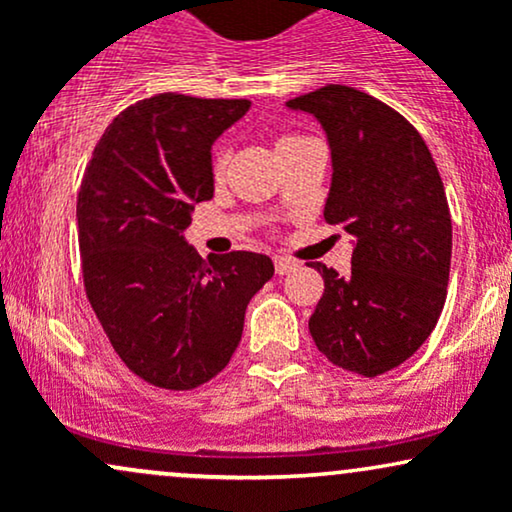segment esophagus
<instances>
[{"label": "esophagus", "instance_id": "esophagus-1", "mask_svg": "<svg viewBox=\"0 0 512 512\" xmlns=\"http://www.w3.org/2000/svg\"><path fill=\"white\" fill-rule=\"evenodd\" d=\"M274 267H276V274H289L298 267V262L289 260V257H274Z\"/></svg>", "mask_w": 512, "mask_h": 512}]
</instances>
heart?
I'll return each instance as SVG.
<instances>
[{"label":"heart","instance_id":"obj_1","mask_svg":"<svg viewBox=\"0 0 512 512\" xmlns=\"http://www.w3.org/2000/svg\"><path fill=\"white\" fill-rule=\"evenodd\" d=\"M221 163H223V158H216V168H221Z\"/></svg>","mask_w":512,"mask_h":512}]
</instances>
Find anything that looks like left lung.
<instances>
[{
	"mask_svg": "<svg viewBox=\"0 0 512 512\" xmlns=\"http://www.w3.org/2000/svg\"><path fill=\"white\" fill-rule=\"evenodd\" d=\"M286 108L320 122L332 156L325 221L354 238L346 276L310 264L325 279L310 334L334 366L375 378L414 356L445 305L452 221L443 180L421 134L368 93L330 84Z\"/></svg>",
	"mask_w": 512,
	"mask_h": 512,
	"instance_id": "obj_1",
	"label": "left lung"
}]
</instances>
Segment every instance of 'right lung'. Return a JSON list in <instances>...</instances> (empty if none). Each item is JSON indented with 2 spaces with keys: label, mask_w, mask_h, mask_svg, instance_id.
I'll return each mask as SVG.
<instances>
[{
  "label": "right lung",
  "mask_w": 512,
  "mask_h": 512,
  "mask_svg": "<svg viewBox=\"0 0 512 512\" xmlns=\"http://www.w3.org/2000/svg\"><path fill=\"white\" fill-rule=\"evenodd\" d=\"M250 101L158 93L103 132L76 199L88 303L139 378L192 390L231 361L250 298L272 279L260 252L207 260L187 243L195 204L214 197L211 146Z\"/></svg>",
  "instance_id": "1"
}]
</instances>
